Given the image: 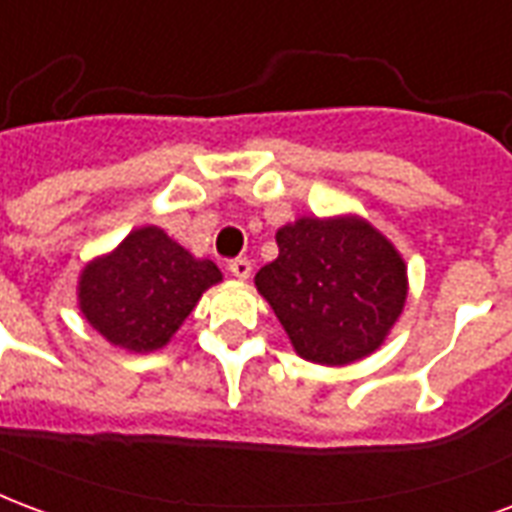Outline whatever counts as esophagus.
<instances>
[{"mask_svg": "<svg viewBox=\"0 0 512 512\" xmlns=\"http://www.w3.org/2000/svg\"><path fill=\"white\" fill-rule=\"evenodd\" d=\"M230 274L236 276V279H249V274H252V263H249L246 257H236V260H230Z\"/></svg>", "mask_w": 512, "mask_h": 512, "instance_id": "obj_1", "label": "esophagus"}]
</instances>
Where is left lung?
<instances>
[{
    "label": "left lung",
    "instance_id": "8db88e82",
    "mask_svg": "<svg viewBox=\"0 0 512 512\" xmlns=\"http://www.w3.org/2000/svg\"><path fill=\"white\" fill-rule=\"evenodd\" d=\"M276 244L279 257L255 285L295 352L344 366L377 350L407 298V268L391 241L363 219L301 217Z\"/></svg>",
    "mask_w": 512,
    "mask_h": 512
}]
</instances>
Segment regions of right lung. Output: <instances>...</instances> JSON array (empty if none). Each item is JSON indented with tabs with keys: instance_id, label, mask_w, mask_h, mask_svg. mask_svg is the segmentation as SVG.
I'll return each instance as SVG.
<instances>
[{
	"instance_id": "1",
	"label": "right lung",
	"mask_w": 512,
	"mask_h": 512,
	"mask_svg": "<svg viewBox=\"0 0 512 512\" xmlns=\"http://www.w3.org/2000/svg\"><path fill=\"white\" fill-rule=\"evenodd\" d=\"M222 274L195 260L160 227H140L116 252L83 268L78 298L86 320L111 344L149 352L168 344Z\"/></svg>"
}]
</instances>
